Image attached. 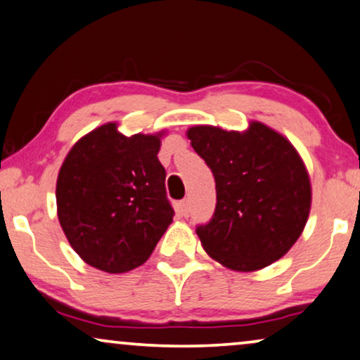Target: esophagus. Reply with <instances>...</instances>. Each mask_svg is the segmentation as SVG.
<instances>
[{
	"label": "esophagus",
	"mask_w": 360,
	"mask_h": 360,
	"mask_svg": "<svg viewBox=\"0 0 360 360\" xmlns=\"http://www.w3.org/2000/svg\"><path fill=\"white\" fill-rule=\"evenodd\" d=\"M179 212H181V215H184V217H189V212H191L189 199L181 200V202H179Z\"/></svg>",
	"instance_id": "obj_1"
}]
</instances>
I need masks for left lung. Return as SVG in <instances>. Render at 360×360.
Segmentation results:
<instances>
[{
  "mask_svg": "<svg viewBox=\"0 0 360 360\" xmlns=\"http://www.w3.org/2000/svg\"><path fill=\"white\" fill-rule=\"evenodd\" d=\"M188 138L212 171L217 193L212 219L195 229L204 250L237 271L280 260L311 207L309 176L293 145L258 122L245 133L193 127Z\"/></svg>",
  "mask_w": 360,
  "mask_h": 360,
  "instance_id": "8db88e82",
  "label": "left lung"
}]
</instances>
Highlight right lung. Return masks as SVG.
I'll return each mask as SVG.
<instances>
[{
    "mask_svg": "<svg viewBox=\"0 0 360 360\" xmlns=\"http://www.w3.org/2000/svg\"><path fill=\"white\" fill-rule=\"evenodd\" d=\"M160 136L127 138L107 123L80 138L62 162L57 215L89 265L107 273L143 265L172 222Z\"/></svg>",
    "mask_w": 360,
    "mask_h": 360,
    "instance_id": "obj_1",
    "label": "right lung"
}]
</instances>
